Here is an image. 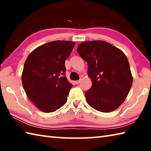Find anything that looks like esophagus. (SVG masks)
Segmentation results:
<instances>
[{"mask_svg":"<svg viewBox=\"0 0 151 151\" xmlns=\"http://www.w3.org/2000/svg\"><path fill=\"white\" fill-rule=\"evenodd\" d=\"M81 81V79H80V80H78V81H75V83L76 84V85H78V84L80 83Z\"/></svg>","mask_w":151,"mask_h":151,"instance_id":"1","label":"esophagus"}]
</instances>
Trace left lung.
<instances>
[{"mask_svg":"<svg viewBox=\"0 0 151 151\" xmlns=\"http://www.w3.org/2000/svg\"><path fill=\"white\" fill-rule=\"evenodd\" d=\"M77 52L88 64L91 88L85 93L87 103L96 111L110 112L124 103L132 85L129 60L122 51L103 40L85 41Z\"/></svg>","mask_w":151,"mask_h":151,"instance_id":"8db88e82","label":"left lung"}]
</instances>
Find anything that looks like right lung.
<instances>
[{
  "label": "right lung",
  "instance_id": "add662e5",
  "mask_svg": "<svg viewBox=\"0 0 151 151\" xmlns=\"http://www.w3.org/2000/svg\"><path fill=\"white\" fill-rule=\"evenodd\" d=\"M75 42L55 40L36 48L28 56L22 73V83L29 100L44 112L63 106L73 85L65 75V60Z\"/></svg>",
  "mask_w": 151,
  "mask_h": 151
}]
</instances>
